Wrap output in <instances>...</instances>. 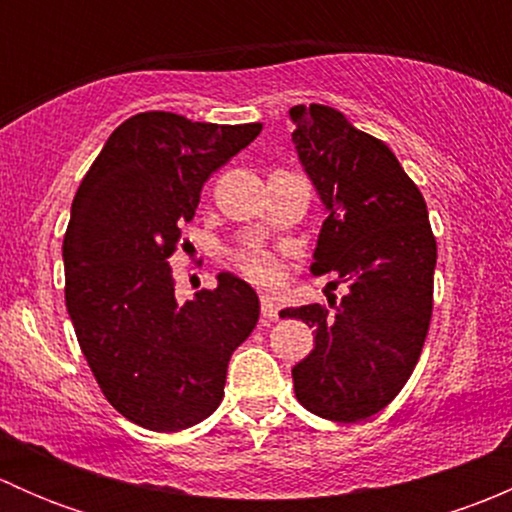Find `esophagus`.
Returning <instances> with one entry per match:
<instances>
[{
  "label": "esophagus",
  "mask_w": 512,
  "mask_h": 512,
  "mask_svg": "<svg viewBox=\"0 0 512 512\" xmlns=\"http://www.w3.org/2000/svg\"><path fill=\"white\" fill-rule=\"evenodd\" d=\"M260 307H262V317L277 319V312H280V309H277V302H275V297H272V294H262Z\"/></svg>",
  "instance_id": "esophagus-1"
}]
</instances>
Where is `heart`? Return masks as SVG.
Segmentation results:
<instances>
[{"instance_id":"1","label":"heart","mask_w":512,"mask_h":512,"mask_svg":"<svg viewBox=\"0 0 512 512\" xmlns=\"http://www.w3.org/2000/svg\"><path fill=\"white\" fill-rule=\"evenodd\" d=\"M237 262H240V270L245 272L250 280L262 282V285H270V282H275L277 277H280V267H277V262L272 260L267 252H245Z\"/></svg>"}]
</instances>
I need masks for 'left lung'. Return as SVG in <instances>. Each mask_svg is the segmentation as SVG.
Here are the masks:
<instances>
[{"instance_id": "1", "label": "left lung", "mask_w": 512, "mask_h": 512, "mask_svg": "<svg viewBox=\"0 0 512 512\" xmlns=\"http://www.w3.org/2000/svg\"><path fill=\"white\" fill-rule=\"evenodd\" d=\"M289 121L327 213L309 270L347 285L334 312L322 304L280 312L314 327V349L292 369L294 394L312 414L356 423L394 401L421 356L436 240L421 190L384 141L322 103L289 108Z\"/></svg>"}]
</instances>
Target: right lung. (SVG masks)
<instances>
[{
  "label": "right lung",
  "instance_id": "1",
  "mask_svg": "<svg viewBox=\"0 0 512 512\" xmlns=\"http://www.w3.org/2000/svg\"><path fill=\"white\" fill-rule=\"evenodd\" d=\"M260 131L138 113L108 136L76 190L66 309L103 396L138 426L173 433L213 414L227 361L260 317L257 292L232 272L180 304L168 265L205 180Z\"/></svg>",
  "mask_w": 512,
  "mask_h": 512
}]
</instances>
